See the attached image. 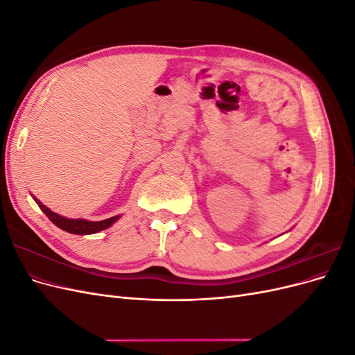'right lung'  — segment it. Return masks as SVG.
Here are the masks:
<instances>
[{
  "label": "right lung",
  "instance_id": "1",
  "mask_svg": "<svg viewBox=\"0 0 355 355\" xmlns=\"http://www.w3.org/2000/svg\"><path fill=\"white\" fill-rule=\"evenodd\" d=\"M32 198H34L38 204V207L44 211L46 216L56 225L58 228L67 231V232H71V234H77V235H90V234H96V232H101L106 228H110L111 225H114L118 219H120L121 216L120 214H116V216H112L110 219H103V220H87V219H68L65 216H60V214L51 211L47 206H44L38 198H35L34 196H32Z\"/></svg>",
  "mask_w": 355,
  "mask_h": 355
}]
</instances>
